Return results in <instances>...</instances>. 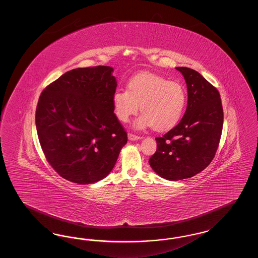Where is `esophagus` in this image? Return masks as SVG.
<instances>
[{
  "instance_id": "esophagus-1",
  "label": "esophagus",
  "mask_w": 258,
  "mask_h": 258,
  "mask_svg": "<svg viewBox=\"0 0 258 258\" xmlns=\"http://www.w3.org/2000/svg\"><path fill=\"white\" fill-rule=\"evenodd\" d=\"M127 137H128V139H130V140H132V141H135V140H138V139H140V138H141L140 136H138V135H134V134H128V135H127Z\"/></svg>"
}]
</instances>
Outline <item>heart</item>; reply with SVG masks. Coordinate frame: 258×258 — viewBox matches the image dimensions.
<instances>
[{"label": "heart", "mask_w": 258, "mask_h": 258, "mask_svg": "<svg viewBox=\"0 0 258 258\" xmlns=\"http://www.w3.org/2000/svg\"><path fill=\"white\" fill-rule=\"evenodd\" d=\"M126 87L127 90L117 89L112 96L115 115L121 122H128L139 105L142 115L135 122L136 128L153 125L157 131H167L180 120L186 103V92L181 83L142 73L132 77Z\"/></svg>", "instance_id": "b5f03b06"}]
</instances>
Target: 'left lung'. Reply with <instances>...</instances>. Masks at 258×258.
I'll return each mask as SVG.
<instances>
[{
	"mask_svg": "<svg viewBox=\"0 0 258 258\" xmlns=\"http://www.w3.org/2000/svg\"><path fill=\"white\" fill-rule=\"evenodd\" d=\"M187 88V105L180 123L161 137L149 163L160 177L178 181L204 170L215 158L221 140L223 109L221 96L195 70L178 67Z\"/></svg>",
	"mask_w": 258,
	"mask_h": 258,
	"instance_id": "obj_1",
	"label": "left lung"
}]
</instances>
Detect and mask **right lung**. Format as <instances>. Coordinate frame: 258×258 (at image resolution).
<instances>
[{
    "label": "right lung",
    "instance_id": "right-lung-1",
    "mask_svg": "<svg viewBox=\"0 0 258 258\" xmlns=\"http://www.w3.org/2000/svg\"><path fill=\"white\" fill-rule=\"evenodd\" d=\"M106 66L79 68L50 83L40 94L37 136L45 159L63 179L98 182L113 169L127 134L114 113L117 82Z\"/></svg>",
    "mask_w": 258,
    "mask_h": 258
}]
</instances>
